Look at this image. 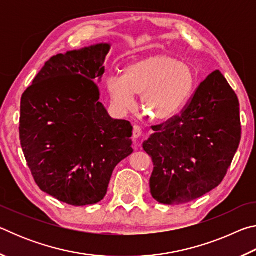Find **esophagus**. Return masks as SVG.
Wrapping results in <instances>:
<instances>
[{
    "label": "esophagus",
    "instance_id": "1",
    "mask_svg": "<svg viewBox=\"0 0 256 256\" xmlns=\"http://www.w3.org/2000/svg\"><path fill=\"white\" fill-rule=\"evenodd\" d=\"M141 134H142L141 128L138 126V125H134V126H133V138H140Z\"/></svg>",
    "mask_w": 256,
    "mask_h": 256
}]
</instances>
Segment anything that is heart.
I'll use <instances>...</instances> for the list:
<instances>
[{"mask_svg":"<svg viewBox=\"0 0 256 256\" xmlns=\"http://www.w3.org/2000/svg\"><path fill=\"white\" fill-rule=\"evenodd\" d=\"M196 74L188 63L167 54L151 55L134 60L124 68L123 76L106 82L110 102L118 112L134 105V94L154 120H167L178 112L192 94Z\"/></svg>","mask_w":256,"mask_h":256,"instance_id":"obj_1","label":"heart"}]
</instances>
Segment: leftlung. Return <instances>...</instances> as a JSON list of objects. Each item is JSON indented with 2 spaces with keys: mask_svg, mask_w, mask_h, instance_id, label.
I'll return each mask as SVG.
<instances>
[{
  "mask_svg": "<svg viewBox=\"0 0 256 256\" xmlns=\"http://www.w3.org/2000/svg\"><path fill=\"white\" fill-rule=\"evenodd\" d=\"M144 149L154 162L150 190L162 204H183L216 188L242 136L240 102L220 71L201 82L180 112L152 125Z\"/></svg>",
  "mask_w": 256,
  "mask_h": 256,
  "instance_id": "obj_1",
  "label": "left lung"
}]
</instances>
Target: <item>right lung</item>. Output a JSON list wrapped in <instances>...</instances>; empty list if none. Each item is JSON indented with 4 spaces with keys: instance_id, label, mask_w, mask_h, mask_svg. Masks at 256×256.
<instances>
[{
    "instance_id": "right-lung-1",
    "label": "right lung",
    "mask_w": 256,
    "mask_h": 256,
    "mask_svg": "<svg viewBox=\"0 0 256 256\" xmlns=\"http://www.w3.org/2000/svg\"><path fill=\"white\" fill-rule=\"evenodd\" d=\"M110 48L53 56L21 97L20 142L34 180L70 206L102 201L114 168L133 152L131 123L112 120L99 102Z\"/></svg>"
}]
</instances>
